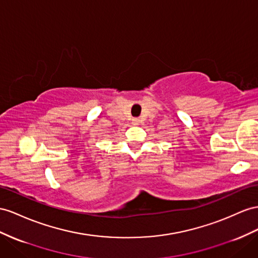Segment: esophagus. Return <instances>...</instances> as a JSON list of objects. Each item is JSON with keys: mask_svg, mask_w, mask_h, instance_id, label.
I'll use <instances>...</instances> for the list:
<instances>
[{"mask_svg": "<svg viewBox=\"0 0 258 258\" xmlns=\"http://www.w3.org/2000/svg\"><path fill=\"white\" fill-rule=\"evenodd\" d=\"M132 124H133V125H138V124H140V118H137V117L132 118Z\"/></svg>", "mask_w": 258, "mask_h": 258, "instance_id": "1", "label": "esophagus"}]
</instances>
